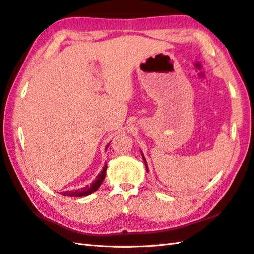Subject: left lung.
Returning a JSON list of instances; mask_svg holds the SVG:
<instances>
[{"label": "left lung", "mask_w": 254, "mask_h": 254, "mask_svg": "<svg viewBox=\"0 0 254 254\" xmlns=\"http://www.w3.org/2000/svg\"><path fill=\"white\" fill-rule=\"evenodd\" d=\"M141 155H142V159H144V162H145V165H146V170H147V173H148V165H147V162H146V159H145V157H144V154L141 153Z\"/></svg>", "instance_id": "8db88e82"}]
</instances>
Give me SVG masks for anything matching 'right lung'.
<instances>
[{
  "mask_svg": "<svg viewBox=\"0 0 254 254\" xmlns=\"http://www.w3.org/2000/svg\"><path fill=\"white\" fill-rule=\"evenodd\" d=\"M109 144L106 146V150L108 148ZM106 170H107V164L104 165L103 170L101 171V173L97 175L96 179L93 181L92 184H90V186H86L81 188V189L78 190H70V191H66V192H61V195H64V196H69V197H80V196H88V195L92 194L93 192H95L97 189H99L100 186L102 185L103 180L105 179L106 176Z\"/></svg>",
  "mask_w": 254,
  "mask_h": 254,
  "instance_id": "right-lung-1",
  "label": "right lung"
}]
</instances>
